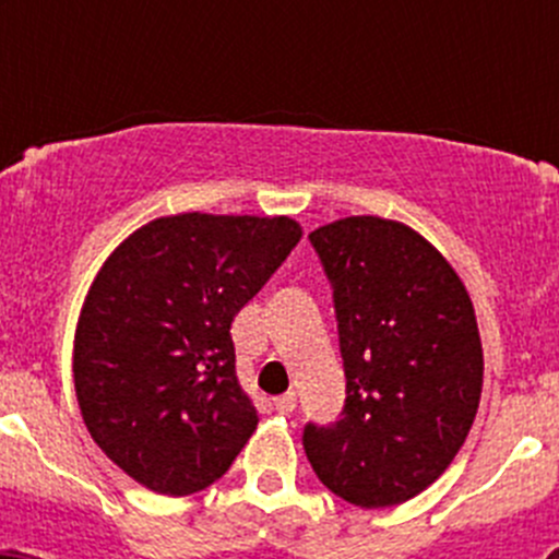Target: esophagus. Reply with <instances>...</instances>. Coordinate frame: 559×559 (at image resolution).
Instances as JSON below:
<instances>
[{"instance_id": "34e87169", "label": "esophagus", "mask_w": 559, "mask_h": 559, "mask_svg": "<svg viewBox=\"0 0 559 559\" xmlns=\"http://www.w3.org/2000/svg\"><path fill=\"white\" fill-rule=\"evenodd\" d=\"M273 408L278 411V414L289 416L292 411L297 408V394H295V392H286V394H281V397H275V400H273Z\"/></svg>"}]
</instances>
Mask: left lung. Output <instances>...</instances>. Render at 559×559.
<instances>
[{"mask_svg":"<svg viewBox=\"0 0 559 559\" xmlns=\"http://www.w3.org/2000/svg\"><path fill=\"white\" fill-rule=\"evenodd\" d=\"M308 238L332 286L346 403L332 425L308 421L302 447L337 498L397 506L452 465L476 419L473 302L438 248L400 222L348 216Z\"/></svg>","mask_w":559,"mask_h":559,"instance_id":"obj_1","label":"left lung"}]
</instances>
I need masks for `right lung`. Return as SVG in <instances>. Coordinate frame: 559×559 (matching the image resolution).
Returning a JSON list of instances; mask_svg holds the SVG:
<instances>
[{"instance_id": "obj_1", "label": "right lung", "mask_w": 559, "mask_h": 559, "mask_svg": "<svg viewBox=\"0 0 559 559\" xmlns=\"http://www.w3.org/2000/svg\"><path fill=\"white\" fill-rule=\"evenodd\" d=\"M289 216L180 213L107 257L75 330V394L94 443L170 498L222 478L257 430L229 335L300 243Z\"/></svg>"}]
</instances>
